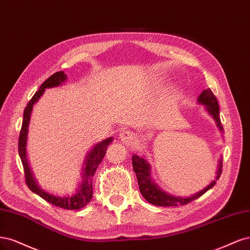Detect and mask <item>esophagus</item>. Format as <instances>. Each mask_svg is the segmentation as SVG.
Masks as SVG:
<instances>
[{
  "instance_id": "34e87169",
  "label": "esophagus",
  "mask_w": 250,
  "mask_h": 250,
  "mask_svg": "<svg viewBox=\"0 0 250 250\" xmlns=\"http://www.w3.org/2000/svg\"><path fill=\"white\" fill-rule=\"evenodd\" d=\"M119 138L123 141V143L128 146V144L132 143L134 136H133V133L130 131H122V133L119 134Z\"/></svg>"
}]
</instances>
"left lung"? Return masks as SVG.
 Listing matches in <instances>:
<instances>
[{
    "mask_svg": "<svg viewBox=\"0 0 250 250\" xmlns=\"http://www.w3.org/2000/svg\"><path fill=\"white\" fill-rule=\"evenodd\" d=\"M197 102L199 104H205L208 113L215 119L217 126H218V128L221 132H223V128L219 118L218 102H217V99L215 98V95L210 88H208V89H205L203 92H201V94L198 96ZM132 164L137 176V181H138L139 190L141 192L142 196L146 198L149 204L154 206H160V207H175L180 205L182 206L187 205L188 203H190V201H193L194 199L200 197L201 195L205 194L208 190H210L212 187H214L216 181H218V179L220 178V174L222 172V160H220L218 169H217L216 178L210 185H208L205 189L200 190L199 192L195 193V194H193L191 196L180 197V196L168 194V193H166L162 189H160L159 186H157L155 182L151 179L150 165L147 163V161L146 159L137 155H133Z\"/></svg>",
    "mask_w": 250,
    "mask_h": 250,
    "instance_id": "left-lung-1",
    "label": "left lung"
}]
</instances>
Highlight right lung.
I'll return each instance as SVG.
<instances>
[{"label":"right lung","mask_w":250,"mask_h":250,"mask_svg":"<svg viewBox=\"0 0 250 250\" xmlns=\"http://www.w3.org/2000/svg\"><path fill=\"white\" fill-rule=\"evenodd\" d=\"M66 75L64 74V71H58L55 72L49 79H46L45 81L39 87V90L35 92L27 107L23 111V118H22V125H21V130L20 132V138H19V154L21 160L23 171H25V179L26 184L29 187V189L36 193L47 203H50L56 207H59L62 208H65V210H79V208H82L85 206L88 205V203L91 200L93 191H92V178L95 173L96 168L102 162L103 158L106 155V150L108 146L112 142V138L104 139L99 143H96L95 146L92 147V149L88 152L86 158L84 166L82 168V178L83 182L80 184L77 191L72 195L67 196H57L54 194H50L45 191H43L42 188L38 186L36 183L33 174L31 172V169L28 163L27 159V138H28V126L30 124V117L32 113V109H33L34 104L40 99L45 90V88H52V87H57L60 86L62 83L66 81Z\"/></svg>","instance_id":"1"}]
</instances>
